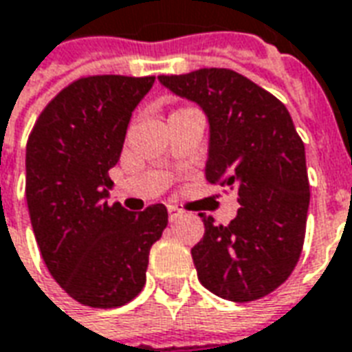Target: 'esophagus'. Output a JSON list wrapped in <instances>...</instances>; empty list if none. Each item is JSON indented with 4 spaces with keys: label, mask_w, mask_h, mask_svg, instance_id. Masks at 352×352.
I'll return each mask as SVG.
<instances>
[{
    "label": "esophagus",
    "mask_w": 352,
    "mask_h": 352,
    "mask_svg": "<svg viewBox=\"0 0 352 352\" xmlns=\"http://www.w3.org/2000/svg\"><path fill=\"white\" fill-rule=\"evenodd\" d=\"M184 214H186V212H184L182 208L168 206V217H170V221H176V219H179Z\"/></svg>",
    "instance_id": "obj_1"
}]
</instances>
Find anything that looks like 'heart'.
Instances as JSON below:
<instances>
[{"mask_svg":"<svg viewBox=\"0 0 352 352\" xmlns=\"http://www.w3.org/2000/svg\"><path fill=\"white\" fill-rule=\"evenodd\" d=\"M178 110H186V109H178ZM174 112H176V110H174Z\"/></svg>","mask_w":352,"mask_h":352,"instance_id":"heart-1","label":"heart"}]
</instances>
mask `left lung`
Listing matches in <instances>:
<instances>
[{
  "mask_svg": "<svg viewBox=\"0 0 352 352\" xmlns=\"http://www.w3.org/2000/svg\"><path fill=\"white\" fill-rule=\"evenodd\" d=\"M159 80L206 112V179L236 189L240 202L229 225L199 214L204 236L191 250L199 281L230 302L263 298L291 276L306 238V150L291 114L232 69L161 74Z\"/></svg>",
  "mask_w": 352,
  "mask_h": 352,
  "instance_id": "left-lung-1",
  "label": "left lung"
}]
</instances>
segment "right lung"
Listing matches in <instances>:
<instances>
[{
	"label": "right lung",
	"instance_id": "1",
	"mask_svg": "<svg viewBox=\"0 0 352 352\" xmlns=\"http://www.w3.org/2000/svg\"><path fill=\"white\" fill-rule=\"evenodd\" d=\"M155 76L94 74L48 102L25 146V201L41 255L71 298L118 307L142 291L150 248L168 214L163 204L129 212L104 201L131 112Z\"/></svg>",
	"mask_w": 352,
	"mask_h": 352
}]
</instances>
